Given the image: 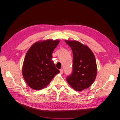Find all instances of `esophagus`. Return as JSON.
Instances as JSON below:
<instances>
[{
	"label": "esophagus",
	"mask_w": 120,
	"mask_h": 120,
	"mask_svg": "<svg viewBox=\"0 0 120 120\" xmlns=\"http://www.w3.org/2000/svg\"><path fill=\"white\" fill-rule=\"evenodd\" d=\"M60 73L61 74H62V73H63V69H61L60 70Z\"/></svg>",
	"instance_id": "1"
}]
</instances>
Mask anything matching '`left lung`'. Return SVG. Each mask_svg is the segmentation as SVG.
<instances>
[{
  "label": "left lung",
  "mask_w": 120,
  "mask_h": 120,
  "mask_svg": "<svg viewBox=\"0 0 120 120\" xmlns=\"http://www.w3.org/2000/svg\"><path fill=\"white\" fill-rule=\"evenodd\" d=\"M73 52V70L67 81L75 90L90 87L97 76V66L94 54L86 45L77 41L65 40Z\"/></svg>",
  "instance_id": "8db88e82"
}]
</instances>
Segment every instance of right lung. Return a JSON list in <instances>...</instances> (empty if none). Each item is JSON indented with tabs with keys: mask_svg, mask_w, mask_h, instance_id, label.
Masks as SVG:
<instances>
[{
	"mask_svg": "<svg viewBox=\"0 0 120 120\" xmlns=\"http://www.w3.org/2000/svg\"><path fill=\"white\" fill-rule=\"evenodd\" d=\"M60 40L38 41L28 50L24 59L22 72L24 79L29 87L41 90L60 72L52 60L54 49Z\"/></svg>",
	"mask_w": 120,
	"mask_h": 120,
	"instance_id": "add662e5",
	"label": "right lung"
}]
</instances>
